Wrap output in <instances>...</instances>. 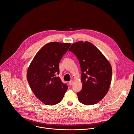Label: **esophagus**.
Here are the masks:
<instances>
[{
    "label": "esophagus",
    "mask_w": 134,
    "mask_h": 134,
    "mask_svg": "<svg viewBox=\"0 0 134 134\" xmlns=\"http://www.w3.org/2000/svg\"><path fill=\"white\" fill-rule=\"evenodd\" d=\"M68 83H69V85H72L73 84V80H71V81H69V82H68Z\"/></svg>",
    "instance_id": "1"
}]
</instances>
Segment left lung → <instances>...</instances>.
<instances>
[{
    "instance_id": "8db88e82",
    "label": "left lung",
    "mask_w": 134,
    "mask_h": 134,
    "mask_svg": "<svg viewBox=\"0 0 134 134\" xmlns=\"http://www.w3.org/2000/svg\"><path fill=\"white\" fill-rule=\"evenodd\" d=\"M78 58L81 71L82 87L77 93L80 102L94 105L101 100L109 89L112 67L103 54L89 42L79 41L69 49Z\"/></svg>"
}]
</instances>
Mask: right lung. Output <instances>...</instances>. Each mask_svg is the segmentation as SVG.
<instances>
[{"label":"right lung","mask_w":134,"mask_h":134,"mask_svg":"<svg viewBox=\"0 0 134 134\" xmlns=\"http://www.w3.org/2000/svg\"><path fill=\"white\" fill-rule=\"evenodd\" d=\"M71 43L51 42L42 47L35 56L27 69V80L33 93L47 105L60 102L68 86L56 74L59 62Z\"/></svg>","instance_id":"right-lung-1"}]
</instances>
